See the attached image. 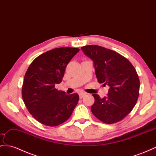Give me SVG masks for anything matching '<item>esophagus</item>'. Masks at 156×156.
I'll use <instances>...</instances> for the list:
<instances>
[{"instance_id":"1","label":"esophagus","mask_w":156,"mask_h":156,"mask_svg":"<svg viewBox=\"0 0 156 156\" xmlns=\"http://www.w3.org/2000/svg\"><path fill=\"white\" fill-rule=\"evenodd\" d=\"M86 94L85 93H83V92H80L79 94V97H80V99H82L83 97L85 96Z\"/></svg>"}]
</instances>
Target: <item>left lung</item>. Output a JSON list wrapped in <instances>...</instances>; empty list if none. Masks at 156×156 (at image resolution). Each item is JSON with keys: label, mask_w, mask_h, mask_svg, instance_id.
<instances>
[{"label": "left lung", "mask_w": 156, "mask_h": 156, "mask_svg": "<svg viewBox=\"0 0 156 156\" xmlns=\"http://www.w3.org/2000/svg\"><path fill=\"white\" fill-rule=\"evenodd\" d=\"M81 49L93 61L99 83L109 86L107 97L93 94L91 112L107 124L121 121L131 112L138 98L140 80L134 67L127 58L105 47L91 45Z\"/></svg>", "instance_id": "1"}]
</instances>
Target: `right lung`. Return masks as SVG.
I'll return each mask as SVG.
<instances>
[{
	"label": "right lung",
	"instance_id": "right-lung-1",
	"mask_svg": "<svg viewBox=\"0 0 156 156\" xmlns=\"http://www.w3.org/2000/svg\"><path fill=\"white\" fill-rule=\"evenodd\" d=\"M80 51L60 47L48 51L34 59L23 80L22 95L30 114L43 125L55 126L69 119L79 100L78 94L66 95L56 89L66 66Z\"/></svg>",
	"mask_w": 156,
	"mask_h": 156
}]
</instances>
